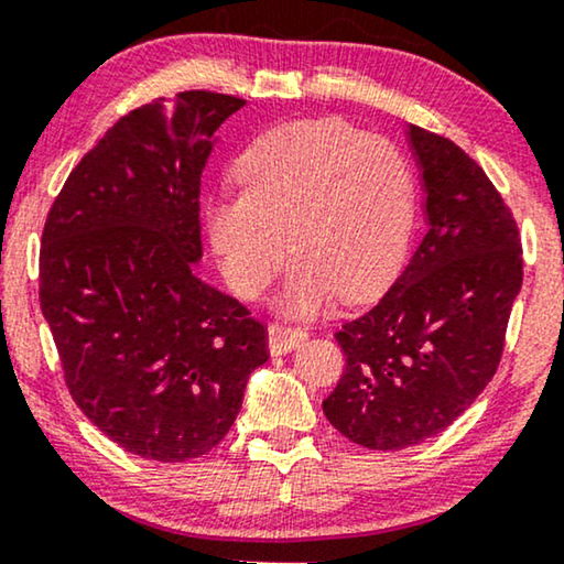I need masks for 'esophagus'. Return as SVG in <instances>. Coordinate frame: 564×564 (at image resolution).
<instances>
[{
    "mask_svg": "<svg viewBox=\"0 0 564 564\" xmlns=\"http://www.w3.org/2000/svg\"><path fill=\"white\" fill-rule=\"evenodd\" d=\"M305 338L307 334L303 328H290V326H280V323H274V326H269V351H272L274 357H280V354H290L295 351Z\"/></svg>",
    "mask_w": 564,
    "mask_h": 564,
    "instance_id": "34e87169",
    "label": "esophagus"
}]
</instances>
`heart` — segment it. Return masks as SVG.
I'll list each match as a JSON object with an SVG mask.
<instances>
[{"instance_id": "heart-1", "label": "heart", "mask_w": 564, "mask_h": 564, "mask_svg": "<svg viewBox=\"0 0 564 564\" xmlns=\"http://www.w3.org/2000/svg\"><path fill=\"white\" fill-rule=\"evenodd\" d=\"M241 192L213 197L205 226L220 269L257 300L297 251L282 311L311 315L341 295L375 297L403 264L415 220V176L395 143L344 120L267 130L236 166Z\"/></svg>"}]
</instances>
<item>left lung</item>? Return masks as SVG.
I'll use <instances>...</instances> for the list:
<instances>
[{
  "label": "left lung",
  "instance_id": "8db88e82",
  "mask_svg": "<svg viewBox=\"0 0 564 564\" xmlns=\"http://www.w3.org/2000/svg\"><path fill=\"white\" fill-rule=\"evenodd\" d=\"M426 234L384 297L336 334L344 377L323 413L349 442L398 452L452 426L496 375L521 292V238L480 166L408 126Z\"/></svg>",
  "mask_w": 564,
  "mask_h": 564
}]
</instances>
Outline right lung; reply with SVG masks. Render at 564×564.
<instances>
[{"label":"right lung","instance_id":"obj_1","mask_svg":"<svg viewBox=\"0 0 564 564\" xmlns=\"http://www.w3.org/2000/svg\"><path fill=\"white\" fill-rule=\"evenodd\" d=\"M243 105L197 89L128 112L68 174L43 228L41 311L66 388L143 459L220 444L269 359L264 326L195 274L199 180Z\"/></svg>","mask_w":564,"mask_h":564}]
</instances>
